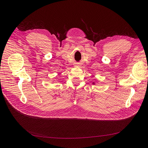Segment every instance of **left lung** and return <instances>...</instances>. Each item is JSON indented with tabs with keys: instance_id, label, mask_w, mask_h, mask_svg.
Wrapping results in <instances>:
<instances>
[{
	"instance_id": "obj_1",
	"label": "left lung",
	"mask_w": 148,
	"mask_h": 148,
	"mask_svg": "<svg viewBox=\"0 0 148 148\" xmlns=\"http://www.w3.org/2000/svg\"><path fill=\"white\" fill-rule=\"evenodd\" d=\"M92 84H94V85H95V84H96L95 82H92Z\"/></svg>"
}]
</instances>
